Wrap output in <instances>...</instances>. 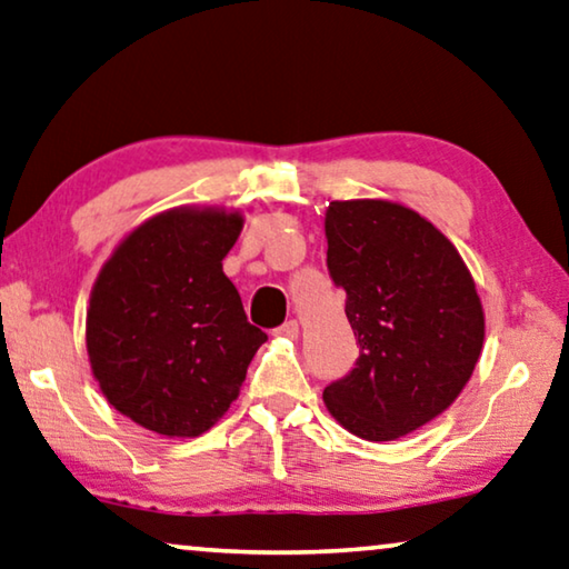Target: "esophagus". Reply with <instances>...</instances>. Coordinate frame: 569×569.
<instances>
[{
	"mask_svg": "<svg viewBox=\"0 0 569 569\" xmlns=\"http://www.w3.org/2000/svg\"><path fill=\"white\" fill-rule=\"evenodd\" d=\"M273 335H278V337H299V321L296 319H288V321H283L281 327H276L273 329Z\"/></svg>",
	"mask_w": 569,
	"mask_h": 569,
	"instance_id": "esophagus-1",
	"label": "esophagus"
}]
</instances>
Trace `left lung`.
<instances>
[{
    "mask_svg": "<svg viewBox=\"0 0 569 569\" xmlns=\"http://www.w3.org/2000/svg\"><path fill=\"white\" fill-rule=\"evenodd\" d=\"M327 268L347 293L360 358L325 388L347 431L391 442L439 417L480 358L486 319L455 244L391 201H332Z\"/></svg>",
    "mask_w": 569,
    "mask_h": 569,
    "instance_id": "1",
    "label": "left lung"
}]
</instances>
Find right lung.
I'll list each match as a JSON object with an SVG mask.
<instances>
[{
	"label": "right lung",
	"instance_id": "right-lung-1",
	"mask_svg": "<svg viewBox=\"0 0 569 569\" xmlns=\"http://www.w3.org/2000/svg\"><path fill=\"white\" fill-rule=\"evenodd\" d=\"M240 230V214L171 209L101 268L87 313L91 370L107 401L140 427L166 437L214 427L268 339L222 270Z\"/></svg>",
	"mask_w": 569,
	"mask_h": 569
}]
</instances>
